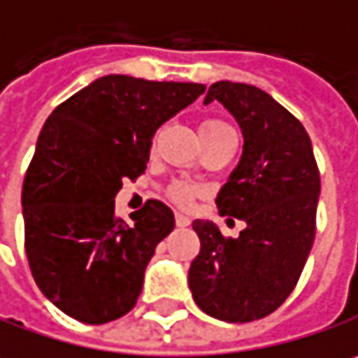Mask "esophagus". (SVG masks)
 <instances>
[{
    "instance_id": "34e87169",
    "label": "esophagus",
    "mask_w": 358,
    "mask_h": 358,
    "mask_svg": "<svg viewBox=\"0 0 358 358\" xmlns=\"http://www.w3.org/2000/svg\"><path fill=\"white\" fill-rule=\"evenodd\" d=\"M176 224H178V227H188V224H190V219H188L186 215H182V213H176Z\"/></svg>"
}]
</instances>
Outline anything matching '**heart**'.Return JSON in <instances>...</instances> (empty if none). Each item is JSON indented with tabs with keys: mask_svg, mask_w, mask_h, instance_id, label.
<instances>
[{
	"mask_svg": "<svg viewBox=\"0 0 358 358\" xmlns=\"http://www.w3.org/2000/svg\"><path fill=\"white\" fill-rule=\"evenodd\" d=\"M231 127L224 123V121H219V119H204L200 123V134H219V131H229ZM194 186L186 184V182H172L168 188H166V194L172 202H176L180 206H188L192 199H194Z\"/></svg>",
	"mask_w": 358,
	"mask_h": 358,
	"instance_id": "obj_1",
	"label": "heart"
}]
</instances>
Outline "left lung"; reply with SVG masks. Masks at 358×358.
<instances>
[{"instance_id": "8db88e82", "label": "left lung", "mask_w": 358, "mask_h": 358, "mask_svg": "<svg viewBox=\"0 0 358 358\" xmlns=\"http://www.w3.org/2000/svg\"><path fill=\"white\" fill-rule=\"evenodd\" d=\"M215 99L245 137L241 162L217 206L221 217H235L245 229L233 239L215 222H192L200 251L188 285L202 312L241 324L275 312L298 284L316 235L320 172L304 125L273 96L221 80L208 87L204 105Z\"/></svg>"}]
</instances>
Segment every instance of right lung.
<instances>
[{
  "instance_id": "obj_1",
  "label": "right lung",
  "mask_w": 358,
  "mask_h": 358,
  "mask_svg": "<svg viewBox=\"0 0 358 358\" xmlns=\"http://www.w3.org/2000/svg\"><path fill=\"white\" fill-rule=\"evenodd\" d=\"M204 89L109 74L46 119L22 188L24 245L36 284L66 316L105 324L136 306L174 213L150 199L125 222L115 196L145 172L156 129Z\"/></svg>"
}]
</instances>
